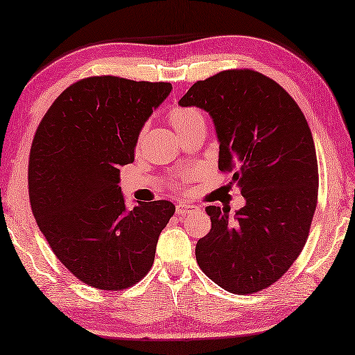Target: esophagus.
<instances>
[{"mask_svg":"<svg viewBox=\"0 0 355 355\" xmlns=\"http://www.w3.org/2000/svg\"><path fill=\"white\" fill-rule=\"evenodd\" d=\"M175 210H177V215H182L183 216V215H189V214L195 212V210H197V206L183 205V202H180V205H177Z\"/></svg>","mask_w":355,"mask_h":355,"instance_id":"obj_1","label":"esophagus"}]
</instances>
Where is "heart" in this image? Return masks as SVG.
Returning a JSON list of instances; mask_svg holds the SVG:
<instances>
[{"label": "heart", "instance_id": "heart-1", "mask_svg": "<svg viewBox=\"0 0 355 355\" xmlns=\"http://www.w3.org/2000/svg\"><path fill=\"white\" fill-rule=\"evenodd\" d=\"M168 119L171 125L173 126V130H175L180 135L184 134L186 131L192 130V128L198 126V125H205V119H202V114L195 108H187V107H175L169 111ZM141 134L139 135V139L141 137ZM193 175L192 173H187V175H182L178 177L177 180H173L172 182V187L178 192H184L187 189V186L192 182Z\"/></svg>", "mask_w": 355, "mask_h": 355}]
</instances>
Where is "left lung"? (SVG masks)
Returning a JSON list of instances; mask_svg holds the SVG:
<instances>
[{
  "label": "left lung",
  "mask_w": 355,
  "mask_h": 355,
  "mask_svg": "<svg viewBox=\"0 0 355 355\" xmlns=\"http://www.w3.org/2000/svg\"><path fill=\"white\" fill-rule=\"evenodd\" d=\"M182 107L206 110L220 139L221 172L245 206H207L212 229L198 239L200 268L225 291L253 294L297 259L318 206L319 169L310 126L285 89L262 73L233 69L197 80Z\"/></svg>",
  "instance_id": "obj_1"
}]
</instances>
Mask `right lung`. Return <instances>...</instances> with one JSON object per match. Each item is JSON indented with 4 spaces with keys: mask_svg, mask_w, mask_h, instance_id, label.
Masks as SVG:
<instances>
[{
    "mask_svg": "<svg viewBox=\"0 0 355 355\" xmlns=\"http://www.w3.org/2000/svg\"><path fill=\"white\" fill-rule=\"evenodd\" d=\"M169 82L89 76L65 88L30 148L28 197L37 227L80 282L120 291L154 263L175 212L158 200L128 212L119 166L134 162L143 123L171 93Z\"/></svg>",
    "mask_w": 355,
    "mask_h": 355,
    "instance_id": "1",
    "label": "right lung"
}]
</instances>
